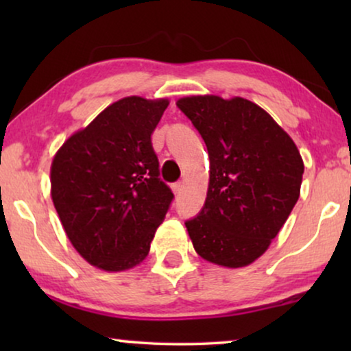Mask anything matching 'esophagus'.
<instances>
[{
  "label": "esophagus",
  "mask_w": 351,
  "mask_h": 351,
  "mask_svg": "<svg viewBox=\"0 0 351 351\" xmlns=\"http://www.w3.org/2000/svg\"><path fill=\"white\" fill-rule=\"evenodd\" d=\"M182 189H184V184H182V182H177V184L171 185V190H172V193H174V195H179Z\"/></svg>",
  "instance_id": "34e87169"
}]
</instances>
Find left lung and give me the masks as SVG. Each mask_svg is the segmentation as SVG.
<instances>
[{"mask_svg": "<svg viewBox=\"0 0 351 351\" xmlns=\"http://www.w3.org/2000/svg\"><path fill=\"white\" fill-rule=\"evenodd\" d=\"M209 153V185L198 217L185 222L195 251L227 268L256 262L300 196L304 160L285 129L243 97L177 100Z\"/></svg>", "mask_w": 351, "mask_h": 351, "instance_id": "1", "label": "left lung"}]
</instances>
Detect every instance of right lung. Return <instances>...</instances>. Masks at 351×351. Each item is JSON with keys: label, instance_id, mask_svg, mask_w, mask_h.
<instances>
[{"label": "right lung", "instance_id": "add662e5", "mask_svg": "<svg viewBox=\"0 0 351 351\" xmlns=\"http://www.w3.org/2000/svg\"><path fill=\"white\" fill-rule=\"evenodd\" d=\"M169 99H119L52 158L51 196L70 243L90 265L143 262L174 195L160 180L152 134Z\"/></svg>", "mask_w": 351, "mask_h": 351}]
</instances>
